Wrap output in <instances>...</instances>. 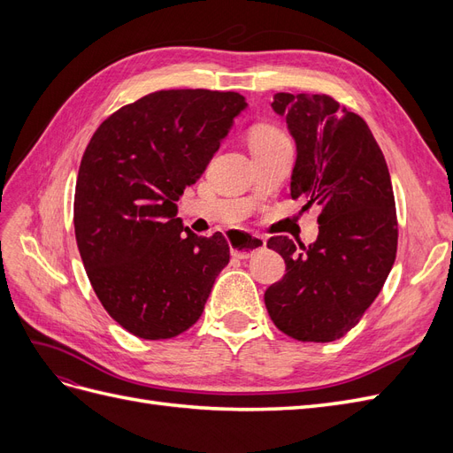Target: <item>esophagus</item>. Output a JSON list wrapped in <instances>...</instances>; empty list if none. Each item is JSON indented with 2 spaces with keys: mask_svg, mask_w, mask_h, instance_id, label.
<instances>
[{
  "mask_svg": "<svg viewBox=\"0 0 453 453\" xmlns=\"http://www.w3.org/2000/svg\"><path fill=\"white\" fill-rule=\"evenodd\" d=\"M263 250H266V240L263 236L250 234V232L238 230L236 242H232V255L236 258H251Z\"/></svg>",
  "mask_w": 453,
  "mask_h": 453,
  "instance_id": "esophagus-1",
  "label": "esophagus"
}]
</instances>
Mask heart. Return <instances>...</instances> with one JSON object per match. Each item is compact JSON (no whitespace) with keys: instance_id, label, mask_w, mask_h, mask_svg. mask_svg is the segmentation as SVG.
Masks as SVG:
<instances>
[{"instance_id":"b5f03b06","label":"heart","mask_w":453,"mask_h":453,"mask_svg":"<svg viewBox=\"0 0 453 453\" xmlns=\"http://www.w3.org/2000/svg\"><path fill=\"white\" fill-rule=\"evenodd\" d=\"M283 140H287L285 134L278 127H272V125H258L250 132L251 149L272 145V143H278Z\"/></svg>"}]
</instances>
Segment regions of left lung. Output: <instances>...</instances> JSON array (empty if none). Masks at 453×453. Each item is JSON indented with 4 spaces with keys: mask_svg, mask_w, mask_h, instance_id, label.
Instances as JSON below:
<instances>
[{
    "mask_svg": "<svg viewBox=\"0 0 453 453\" xmlns=\"http://www.w3.org/2000/svg\"><path fill=\"white\" fill-rule=\"evenodd\" d=\"M273 111L296 143L291 198L319 205V234L308 248L273 236L285 260L265 304L281 333L333 342L359 323L386 283L396 255V211L386 158L366 122L326 94L278 92Z\"/></svg>",
    "mask_w": 453,
    "mask_h": 453,
    "instance_id": "1",
    "label": "left lung"
}]
</instances>
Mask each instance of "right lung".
<instances>
[{
  "label": "right lung",
  "instance_id": "right-lung-1",
  "mask_svg": "<svg viewBox=\"0 0 453 453\" xmlns=\"http://www.w3.org/2000/svg\"><path fill=\"white\" fill-rule=\"evenodd\" d=\"M245 105L238 92L158 90L107 117L85 149L73 202L77 248L102 306L134 336L185 333L228 265L221 232L196 236L175 217V202Z\"/></svg>",
  "mask_w": 453,
  "mask_h": 453
}]
</instances>
